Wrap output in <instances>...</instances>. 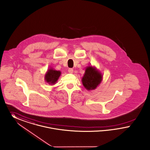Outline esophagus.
<instances>
[{"instance_id":"obj_1","label":"esophagus","mask_w":150,"mask_h":150,"mask_svg":"<svg viewBox=\"0 0 150 150\" xmlns=\"http://www.w3.org/2000/svg\"><path fill=\"white\" fill-rule=\"evenodd\" d=\"M68 72H69V73H73V69L72 68H69V69H68Z\"/></svg>"}]
</instances>
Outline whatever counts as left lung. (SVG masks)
I'll return each instance as SVG.
<instances>
[{"instance_id":"1","label":"left lung","mask_w":150,"mask_h":150,"mask_svg":"<svg viewBox=\"0 0 150 150\" xmlns=\"http://www.w3.org/2000/svg\"><path fill=\"white\" fill-rule=\"evenodd\" d=\"M103 75L96 67L87 66L82 78V82L88 91L95 90L102 81Z\"/></svg>"}]
</instances>
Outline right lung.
<instances>
[{
  "label": "right lung",
  "mask_w": 150,
  "mask_h": 150,
  "mask_svg": "<svg viewBox=\"0 0 150 150\" xmlns=\"http://www.w3.org/2000/svg\"><path fill=\"white\" fill-rule=\"evenodd\" d=\"M61 74L62 73L60 71H56L52 68H50L45 75V80L48 84L54 85L57 82Z\"/></svg>",
  "instance_id": "add662e5"
}]
</instances>
